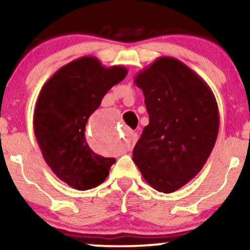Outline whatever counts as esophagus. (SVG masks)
Returning <instances> with one entry per match:
<instances>
[{
	"instance_id": "1",
	"label": "esophagus",
	"mask_w": 250,
	"mask_h": 250,
	"mask_svg": "<svg viewBox=\"0 0 250 250\" xmlns=\"http://www.w3.org/2000/svg\"><path fill=\"white\" fill-rule=\"evenodd\" d=\"M137 140H138V136L136 132H130V134H129V141H130V144H129V150L132 148V146L136 144Z\"/></svg>"
}]
</instances>
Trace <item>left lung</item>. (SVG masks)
Instances as JSON below:
<instances>
[{"label": "left lung", "mask_w": 250, "mask_h": 250, "mask_svg": "<svg viewBox=\"0 0 250 250\" xmlns=\"http://www.w3.org/2000/svg\"><path fill=\"white\" fill-rule=\"evenodd\" d=\"M148 125L132 159L151 187L169 194L194 179L216 143L219 110L209 85L185 63L158 58L138 72Z\"/></svg>", "instance_id": "1"}]
</instances>
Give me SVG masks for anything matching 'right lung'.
Instances as JSON below:
<instances>
[{
	"label": "right lung",
	"instance_id": "right-lung-1",
	"mask_svg": "<svg viewBox=\"0 0 250 250\" xmlns=\"http://www.w3.org/2000/svg\"><path fill=\"white\" fill-rule=\"evenodd\" d=\"M127 74L123 65L107 68L94 56H82L60 68L41 88L34 107V135L47 165L71 188L97 187L115 163L91 150L85 125L104 96Z\"/></svg>",
	"mask_w": 250,
	"mask_h": 250
}]
</instances>
